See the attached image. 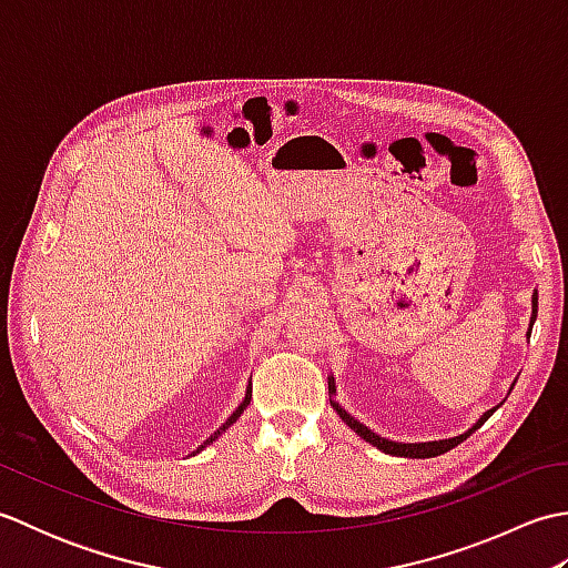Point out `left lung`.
Instances as JSON below:
<instances>
[{
  "instance_id": "8db88e82",
  "label": "left lung",
  "mask_w": 568,
  "mask_h": 568,
  "mask_svg": "<svg viewBox=\"0 0 568 568\" xmlns=\"http://www.w3.org/2000/svg\"><path fill=\"white\" fill-rule=\"evenodd\" d=\"M535 320H537V293L532 295V317H529V332H527V336L532 334V324H535ZM329 393L334 395L336 390H334V378H329ZM332 395H329V403H332V407L336 409V415H339L348 427H352L361 439H366L368 444H373V446H378L381 452H385V454H390V456H405V458H432V456H439V454H446L449 449H454V446H458L462 444L466 437H470V434H474L480 425H484V422L496 413V407L493 409H488V413H484V417H480L474 427H470L468 432H464V434H458V437H452V439H439V442H415V444H403V442H390V439H385V437H381V434H376V432H371L366 425H361L358 419H354L352 415L346 413V409L339 405V403H334L332 400Z\"/></svg>"
}]
</instances>
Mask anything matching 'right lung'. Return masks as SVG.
<instances>
[{"instance_id":"1","label":"right lung","mask_w":568,"mask_h":568,"mask_svg":"<svg viewBox=\"0 0 568 568\" xmlns=\"http://www.w3.org/2000/svg\"><path fill=\"white\" fill-rule=\"evenodd\" d=\"M248 403H251V388H248V390H246V397H244V403H241V405H239V407H236V409H234V415H232V417H229V419H226V422H224V425H222V427H220V429H216V432H214V434H212V437H210V439H207V442H204V444H200V446H197V452H192V454H200V452H202V449H204V446H207V444H210V442H214V439H216V437H220V434H222V432H226V429H229V427H232V425H234V422H236V419H239V417H241V413H244V409H246V407H248Z\"/></svg>"}]
</instances>
